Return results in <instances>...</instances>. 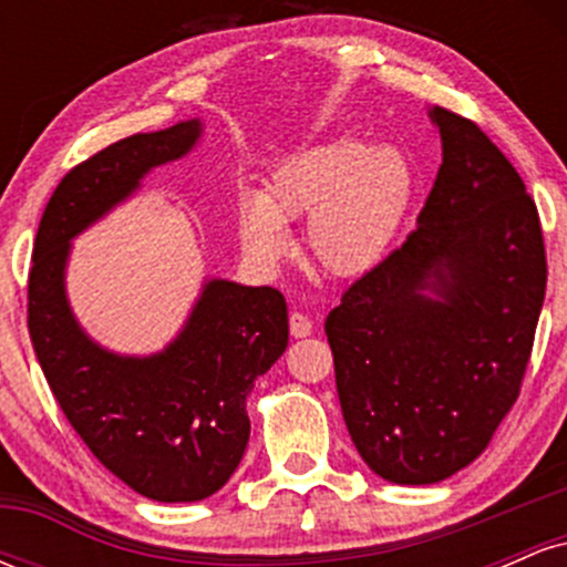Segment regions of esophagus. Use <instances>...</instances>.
<instances>
[{"instance_id":"1","label":"esophagus","mask_w":567,"mask_h":567,"mask_svg":"<svg viewBox=\"0 0 567 567\" xmlns=\"http://www.w3.org/2000/svg\"><path fill=\"white\" fill-rule=\"evenodd\" d=\"M309 333H311L309 317L301 315V311H292V315H290V336L292 338H306Z\"/></svg>"}]
</instances>
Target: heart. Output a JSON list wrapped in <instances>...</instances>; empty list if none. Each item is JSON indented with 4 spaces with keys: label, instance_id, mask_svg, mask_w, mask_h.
<instances>
[{
    "label": "heart",
    "instance_id": "b5f03b06",
    "mask_svg": "<svg viewBox=\"0 0 567 567\" xmlns=\"http://www.w3.org/2000/svg\"><path fill=\"white\" fill-rule=\"evenodd\" d=\"M413 173L396 148L336 138L285 159L258 194L239 202L247 256L271 269L288 252L285 224L306 217L303 250L317 271L357 277L379 264L408 210Z\"/></svg>",
    "mask_w": 567,
    "mask_h": 567
}]
</instances>
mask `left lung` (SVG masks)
I'll list each match as a JSON object with an SVG mask.
<instances>
[{
  "instance_id": "8db88e82",
  "label": "left lung",
  "mask_w": 567,
  "mask_h": 567,
  "mask_svg": "<svg viewBox=\"0 0 567 567\" xmlns=\"http://www.w3.org/2000/svg\"><path fill=\"white\" fill-rule=\"evenodd\" d=\"M429 114L442 165L419 226L324 320L351 440L396 485L440 483L485 451L519 396L546 292L519 173L472 120Z\"/></svg>"
}]
</instances>
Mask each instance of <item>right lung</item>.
I'll use <instances>...</instances> for the list:
<instances>
[{"instance_id":"obj_1","label":"right lung","mask_w":567,"mask_h":567,"mask_svg":"<svg viewBox=\"0 0 567 567\" xmlns=\"http://www.w3.org/2000/svg\"><path fill=\"white\" fill-rule=\"evenodd\" d=\"M197 120L130 135L63 175L31 252L29 336L53 396L90 453L141 496L178 504L220 491L250 437L252 381L288 347L275 288L210 279L162 354L120 357L90 341L63 292L69 239L135 192L152 167L184 157Z\"/></svg>"}]
</instances>
